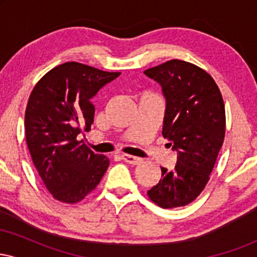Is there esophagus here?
Returning <instances> with one entry per match:
<instances>
[{"mask_svg": "<svg viewBox=\"0 0 257 257\" xmlns=\"http://www.w3.org/2000/svg\"><path fill=\"white\" fill-rule=\"evenodd\" d=\"M122 159L126 163L129 164H133V166H139V164L143 162V159L139 158V157H135V156H132V155H122Z\"/></svg>", "mask_w": 257, "mask_h": 257, "instance_id": "obj_1", "label": "esophagus"}]
</instances>
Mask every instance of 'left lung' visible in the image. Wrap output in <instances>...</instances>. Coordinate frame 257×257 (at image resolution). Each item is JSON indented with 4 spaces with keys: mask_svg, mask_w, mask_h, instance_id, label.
Segmentation results:
<instances>
[{
    "mask_svg": "<svg viewBox=\"0 0 257 257\" xmlns=\"http://www.w3.org/2000/svg\"><path fill=\"white\" fill-rule=\"evenodd\" d=\"M144 73L162 87L166 98L162 134L178 152L175 168H161V180L147 194L164 209L187 205L204 190L223 144L222 95L208 72L187 61L174 59Z\"/></svg>",
    "mask_w": 257,
    "mask_h": 257,
    "instance_id": "1",
    "label": "left lung"
}]
</instances>
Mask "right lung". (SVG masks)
<instances>
[{"label":"right lung","instance_id":"right-lung-1","mask_svg":"<svg viewBox=\"0 0 257 257\" xmlns=\"http://www.w3.org/2000/svg\"><path fill=\"white\" fill-rule=\"evenodd\" d=\"M119 75L69 61L47 72L31 91L26 144L47 190L60 202L83 199L108 168L110 159L94 153L79 138L94 122L90 99Z\"/></svg>","mask_w":257,"mask_h":257}]
</instances>
